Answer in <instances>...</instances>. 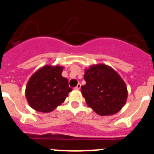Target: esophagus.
Returning a JSON list of instances; mask_svg holds the SVG:
<instances>
[{
  "mask_svg": "<svg viewBox=\"0 0 154 154\" xmlns=\"http://www.w3.org/2000/svg\"><path fill=\"white\" fill-rule=\"evenodd\" d=\"M81 85L79 83L78 85H77V86H76V88H75L77 89V90H80V89H81Z\"/></svg>",
  "mask_w": 154,
  "mask_h": 154,
  "instance_id": "34e87169",
  "label": "esophagus"
}]
</instances>
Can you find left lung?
<instances>
[{
    "label": "left lung",
    "instance_id": "left-lung-1",
    "mask_svg": "<svg viewBox=\"0 0 154 154\" xmlns=\"http://www.w3.org/2000/svg\"><path fill=\"white\" fill-rule=\"evenodd\" d=\"M86 85L81 93L87 105L100 116L117 113L128 98L126 84L117 72L105 64H96L85 69Z\"/></svg>",
    "mask_w": 154,
    "mask_h": 154
}]
</instances>
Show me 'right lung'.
<instances>
[{"label":"right lung","mask_w":154,"mask_h":154,"mask_svg":"<svg viewBox=\"0 0 154 154\" xmlns=\"http://www.w3.org/2000/svg\"><path fill=\"white\" fill-rule=\"evenodd\" d=\"M63 66L45 65L29 79L25 95L31 108L41 113H49L64 103L72 88L68 80L62 76Z\"/></svg>","instance_id":"right-lung-1"}]
</instances>
